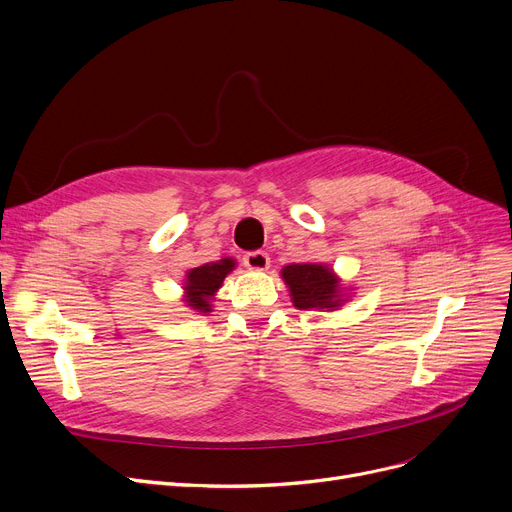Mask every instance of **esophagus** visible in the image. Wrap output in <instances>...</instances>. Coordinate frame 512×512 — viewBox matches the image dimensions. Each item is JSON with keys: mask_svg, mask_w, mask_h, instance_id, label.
<instances>
[{"mask_svg": "<svg viewBox=\"0 0 512 512\" xmlns=\"http://www.w3.org/2000/svg\"><path fill=\"white\" fill-rule=\"evenodd\" d=\"M242 263H245V267H249V270L263 272L270 267V255H267L265 251H253V253H247L245 257H242Z\"/></svg>", "mask_w": 512, "mask_h": 512, "instance_id": "34e87169", "label": "esophagus"}]
</instances>
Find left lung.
Segmentation results:
<instances>
[{"mask_svg":"<svg viewBox=\"0 0 512 512\" xmlns=\"http://www.w3.org/2000/svg\"><path fill=\"white\" fill-rule=\"evenodd\" d=\"M290 288L292 303L299 309H334L340 307L338 278L319 263H292L282 270Z\"/></svg>","mask_w":512,"mask_h":512,"instance_id":"left-lung-1","label":"left lung"}]
</instances>
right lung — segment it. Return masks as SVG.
<instances>
[{"label":"right lung","mask_w":512,"mask_h":512,"mask_svg":"<svg viewBox=\"0 0 512 512\" xmlns=\"http://www.w3.org/2000/svg\"><path fill=\"white\" fill-rule=\"evenodd\" d=\"M234 270V259H220V261H211L203 263L201 267H195L186 274L184 290H186V303L193 309L207 313L211 311L209 299L215 294L224 282V278Z\"/></svg>","instance_id":"right-lung-1"}]
</instances>
